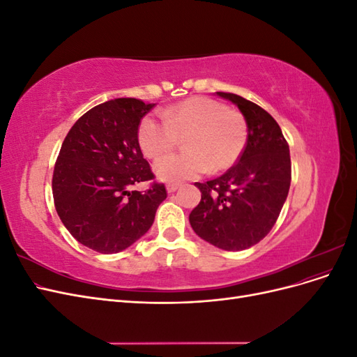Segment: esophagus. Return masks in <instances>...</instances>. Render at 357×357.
Instances as JSON below:
<instances>
[{
	"label": "esophagus",
	"mask_w": 357,
	"mask_h": 357,
	"mask_svg": "<svg viewBox=\"0 0 357 357\" xmlns=\"http://www.w3.org/2000/svg\"><path fill=\"white\" fill-rule=\"evenodd\" d=\"M178 188H180L178 183H168V185H167V192L172 193V192H176Z\"/></svg>",
	"instance_id": "obj_1"
}]
</instances>
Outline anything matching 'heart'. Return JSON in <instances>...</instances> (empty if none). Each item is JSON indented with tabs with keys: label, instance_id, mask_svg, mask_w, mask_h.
Here are the masks:
<instances>
[{
	"label": "heart",
	"instance_id": "1",
	"mask_svg": "<svg viewBox=\"0 0 357 357\" xmlns=\"http://www.w3.org/2000/svg\"><path fill=\"white\" fill-rule=\"evenodd\" d=\"M244 116L207 96H192L162 112V119L147 114L137 131V142L146 158L156 159L186 137V152L159 159L153 171L162 181L178 183L197 178L210 168L229 169L247 144Z\"/></svg>",
	"mask_w": 357,
	"mask_h": 357
}]
</instances>
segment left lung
Masks as SVG:
<instances>
[{"instance_id":"1","label":"left lung","mask_w":357,"mask_h":357,"mask_svg":"<svg viewBox=\"0 0 357 357\" xmlns=\"http://www.w3.org/2000/svg\"><path fill=\"white\" fill-rule=\"evenodd\" d=\"M238 107L247 122V144L223 176L197 183L201 201L189 214L192 229L222 250L257 244L275 225L287 198L289 146L274 117L240 95L215 92Z\"/></svg>"}]
</instances>
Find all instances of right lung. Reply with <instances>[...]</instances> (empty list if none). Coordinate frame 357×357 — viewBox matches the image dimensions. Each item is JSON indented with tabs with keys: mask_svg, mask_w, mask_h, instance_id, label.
Wrapping results in <instances>:
<instances>
[{
	"mask_svg": "<svg viewBox=\"0 0 357 357\" xmlns=\"http://www.w3.org/2000/svg\"><path fill=\"white\" fill-rule=\"evenodd\" d=\"M156 104L116 98L86 112L63 139L52 180L59 219L80 244L110 255L150 229L167 198L164 185L131 190L153 178L137 142L142 119Z\"/></svg>",
	"mask_w": 357,
	"mask_h": 357,
	"instance_id": "1",
	"label": "right lung"
}]
</instances>
